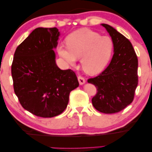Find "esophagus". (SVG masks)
Returning <instances> with one entry per match:
<instances>
[{
	"label": "esophagus",
	"instance_id": "34e87169",
	"mask_svg": "<svg viewBox=\"0 0 152 152\" xmlns=\"http://www.w3.org/2000/svg\"><path fill=\"white\" fill-rule=\"evenodd\" d=\"M77 78H78L79 83V84H80V85H83V84L86 83V79H85V78L83 77H82L81 75H79Z\"/></svg>",
	"mask_w": 152,
	"mask_h": 152
}]
</instances>
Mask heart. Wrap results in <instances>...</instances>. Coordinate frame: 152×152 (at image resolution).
Segmentation results:
<instances>
[{"mask_svg":"<svg viewBox=\"0 0 152 152\" xmlns=\"http://www.w3.org/2000/svg\"><path fill=\"white\" fill-rule=\"evenodd\" d=\"M66 46L58 45L59 55L69 64L81 58V66L87 73L95 75L104 69L110 60L114 42L110 37L101 36L98 32L81 29L66 38Z\"/></svg>","mask_w":152,"mask_h":152,"instance_id":"b5f03b06","label":"heart"}]
</instances>
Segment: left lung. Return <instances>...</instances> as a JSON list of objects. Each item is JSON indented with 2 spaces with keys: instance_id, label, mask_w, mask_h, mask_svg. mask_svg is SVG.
<instances>
[{
  "instance_id": "obj_1",
  "label": "left lung",
  "mask_w": 152,
  "mask_h": 152,
  "mask_svg": "<svg viewBox=\"0 0 152 152\" xmlns=\"http://www.w3.org/2000/svg\"><path fill=\"white\" fill-rule=\"evenodd\" d=\"M114 42V54L105 70L88 80L97 88L91 99L100 113L114 114L132 102L138 84V59L132 44L123 35L107 24H102Z\"/></svg>"
}]
</instances>
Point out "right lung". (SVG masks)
<instances>
[{"label": "right lung", "mask_w": 152, "mask_h": 152, "mask_svg": "<svg viewBox=\"0 0 152 152\" xmlns=\"http://www.w3.org/2000/svg\"><path fill=\"white\" fill-rule=\"evenodd\" d=\"M60 32L56 27L35 29L17 46L11 65L13 88L22 107L37 116L51 118L65 110L69 94L79 86L71 69L55 62Z\"/></svg>", "instance_id": "add662e5"}]
</instances>
